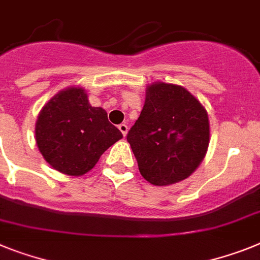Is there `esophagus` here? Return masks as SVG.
<instances>
[{"label":"esophagus","mask_w":260,"mask_h":260,"mask_svg":"<svg viewBox=\"0 0 260 260\" xmlns=\"http://www.w3.org/2000/svg\"><path fill=\"white\" fill-rule=\"evenodd\" d=\"M118 128H119V132L122 133V135H123V137H126V134H127V130H128V126L126 125V123H121V125H118Z\"/></svg>","instance_id":"1"}]
</instances>
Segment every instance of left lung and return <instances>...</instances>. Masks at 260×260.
Masks as SVG:
<instances>
[{
	"label": "left lung",
	"mask_w": 260,
	"mask_h": 260,
	"mask_svg": "<svg viewBox=\"0 0 260 260\" xmlns=\"http://www.w3.org/2000/svg\"><path fill=\"white\" fill-rule=\"evenodd\" d=\"M126 139L139 172L154 185L187 179L209 145V119L203 105L183 86H148L145 106Z\"/></svg>",
	"instance_id": "left-lung-1"
}]
</instances>
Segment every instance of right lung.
<instances>
[{"mask_svg":"<svg viewBox=\"0 0 260 260\" xmlns=\"http://www.w3.org/2000/svg\"><path fill=\"white\" fill-rule=\"evenodd\" d=\"M37 145L50 166L61 174L80 176L92 170L100 156L122 133L94 108L81 88H68L51 99L38 117Z\"/></svg>","mask_w":260,"mask_h":260,"instance_id":"add662e5","label":"right lung"}]
</instances>
